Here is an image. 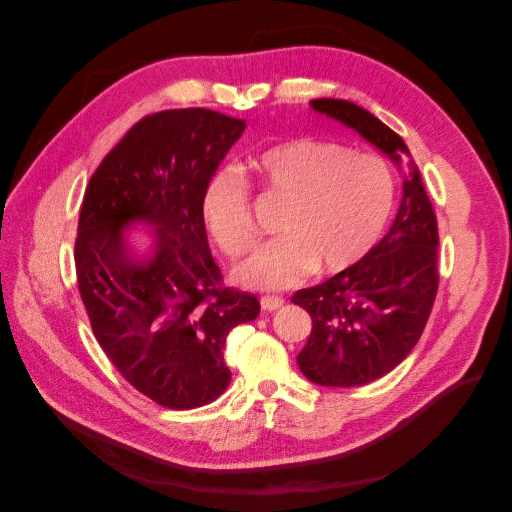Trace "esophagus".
<instances>
[{"mask_svg":"<svg viewBox=\"0 0 512 512\" xmlns=\"http://www.w3.org/2000/svg\"><path fill=\"white\" fill-rule=\"evenodd\" d=\"M260 305H262V309H265V312H275V309H280L284 305V299L265 294V297H260Z\"/></svg>","mask_w":512,"mask_h":512,"instance_id":"1","label":"esophagus"}]
</instances>
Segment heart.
Instances as JSON below:
<instances>
[{"instance_id":"obj_1","label":"heart","mask_w":512,"mask_h":512,"mask_svg":"<svg viewBox=\"0 0 512 512\" xmlns=\"http://www.w3.org/2000/svg\"><path fill=\"white\" fill-rule=\"evenodd\" d=\"M247 170L269 194L286 198L277 222L282 237L256 245L232 271L254 290L297 286L316 269L344 273L374 250L391 218L395 183L376 153L348 151L316 136H292L247 160ZM200 215L211 241L239 256L254 237L250 185L237 166L209 177Z\"/></svg>"}]
</instances>
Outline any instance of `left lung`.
<instances>
[{
  "mask_svg": "<svg viewBox=\"0 0 512 512\" xmlns=\"http://www.w3.org/2000/svg\"><path fill=\"white\" fill-rule=\"evenodd\" d=\"M314 111L359 132L397 166L410 151L401 136L365 108L318 98ZM438 220L414 162L404 177L397 218L359 265L292 294L312 316L297 363L322 386H363L389 374L416 346L438 292Z\"/></svg>",
  "mask_w": 512,
  "mask_h": 512,
  "instance_id": "left-lung-1",
  "label": "left lung"
}]
</instances>
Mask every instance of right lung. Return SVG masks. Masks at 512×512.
<instances>
[{"mask_svg": "<svg viewBox=\"0 0 512 512\" xmlns=\"http://www.w3.org/2000/svg\"><path fill=\"white\" fill-rule=\"evenodd\" d=\"M245 121L209 108L143 117L91 175L74 262L91 329L138 393L173 410L211 404L230 384V329L258 316L254 294L222 286L200 215L209 177ZM132 221L154 226V250L134 257Z\"/></svg>", "mask_w": 512, "mask_h": 512, "instance_id": "obj_1", "label": "right lung"}]
</instances>
